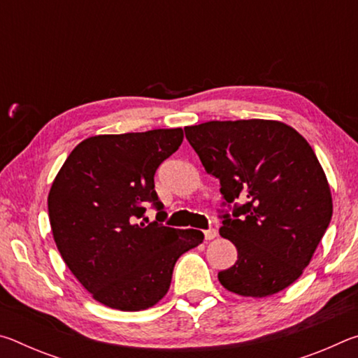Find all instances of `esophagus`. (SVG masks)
I'll return each instance as SVG.
<instances>
[{
    "label": "esophagus",
    "mask_w": 358,
    "mask_h": 358,
    "mask_svg": "<svg viewBox=\"0 0 358 358\" xmlns=\"http://www.w3.org/2000/svg\"><path fill=\"white\" fill-rule=\"evenodd\" d=\"M203 235H205V240H213L217 235V232H216V229L210 227L207 230H203Z\"/></svg>",
    "instance_id": "34e87169"
}]
</instances>
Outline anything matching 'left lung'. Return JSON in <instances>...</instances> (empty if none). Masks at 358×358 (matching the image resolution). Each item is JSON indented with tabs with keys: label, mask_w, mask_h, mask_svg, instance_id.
Here are the masks:
<instances>
[{
	"label": "left lung",
	"mask_w": 358,
	"mask_h": 358,
	"mask_svg": "<svg viewBox=\"0 0 358 358\" xmlns=\"http://www.w3.org/2000/svg\"><path fill=\"white\" fill-rule=\"evenodd\" d=\"M185 134L205 172L220 180V234L238 252L217 280L243 296L290 286L310 264L333 213L310 143L270 120L207 121L187 126Z\"/></svg>",
	"instance_id": "8db88e82"
}]
</instances>
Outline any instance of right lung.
I'll list each match as a JSON object with an SVG mask.
<instances>
[{
	"instance_id": "obj_1",
	"label": "right lung",
	"mask_w": 358,
	"mask_h": 358,
	"mask_svg": "<svg viewBox=\"0 0 358 358\" xmlns=\"http://www.w3.org/2000/svg\"><path fill=\"white\" fill-rule=\"evenodd\" d=\"M183 142V131L90 137L72 150L48 194L52 234L63 260L94 300L141 311L171 287L181 254L199 246L196 229L167 227L155 173ZM158 213L150 223L146 205Z\"/></svg>"
}]
</instances>
